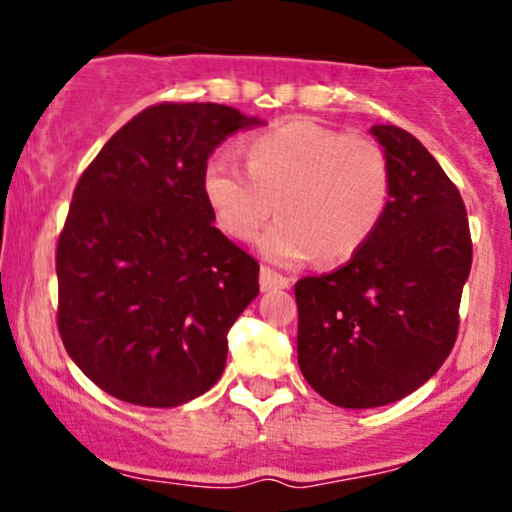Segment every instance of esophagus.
I'll list each match as a JSON object with an SVG mask.
<instances>
[{
	"label": "esophagus",
	"mask_w": 512,
	"mask_h": 512,
	"mask_svg": "<svg viewBox=\"0 0 512 512\" xmlns=\"http://www.w3.org/2000/svg\"><path fill=\"white\" fill-rule=\"evenodd\" d=\"M291 279L289 276L274 272V269L262 267L260 269V289L262 291H274V289H289Z\"/></svg>",
	"instance_id": "obj_1"
}]
</instances>
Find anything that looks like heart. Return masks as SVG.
Segmentation results:
<instances>
[{"instance_id": "1", "label": "heart", "mask_w": 512, "mask_h": 512, "mask_svg": "<svg viewBox=\"0 0 512 512\" xmlns=\"http://www.w3.org/2000/svg\"><path fill=\"white\" fill-rule=\"evenodd\" d=\"M243 156L248 173L221 158L204 168V199L236 240L255 238L276 204L281 219L260 238L269 260L346 262L380 226L390 166L373 139L289 120L250 137Z\"/></svg>"}]
</instances>
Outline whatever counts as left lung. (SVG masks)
Instances as JSON below:
<instances>
[{
	"mask_svg": "<svg viewBox=\"0 0 512 512\" xmlns=\"http://www.w3.org/2000/svg\"><path fill=\"white\" fill-rule=\"evenodd\" d=\"M370 132L390 166L380 226L337 272L296 284L298 366L317 395L346 409L397 402L443 366L472 267L455 182L407 129Z\"/></svg>",
	"mask_w": 512,
	"mask_h": 512,
	"instance_id": "obj_1",
	"label": "left lung"
}]
</instances>
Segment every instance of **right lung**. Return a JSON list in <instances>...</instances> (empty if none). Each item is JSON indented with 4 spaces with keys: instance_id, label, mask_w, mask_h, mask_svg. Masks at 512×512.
<instances>
[{
    "instance_id": "add662e5",
    "label": "right lung",
    "mask_w": 512,
    "mask_h": 512,
    "mask_svg": "<svg viewBox=\"0 0 512 512\" xmlns=\"http://www.w3.org/2000/svg\"><path fill=\"white\" fill-rule=\"evenodd\" d=\"M250 125L219 103L151 105L76 182L55 255L57 330L122 402L178 407L221 378L260 264L211 223L202 178L211 151Z\"/></svg>"
}]
</instances>
